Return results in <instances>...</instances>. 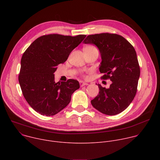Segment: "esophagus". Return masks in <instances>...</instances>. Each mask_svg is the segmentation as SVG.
<instances>
[{
    "instance_id": "34e87169",
    "label": "esophagus",
    "mask_w": 160,
    "mask_h": 160,
    "mask_svg": "<svg viewBox=\"0 0 160 160\" xmlns=\"http://www.w3.org/2000/svg\"><path fill=\"white\" fill-rule=\"evenodd\" d=\"M88 84L87 83H86V82H83V81H80V85L81 86V87H83V86H84V85H88Z\"/></svg>"
}]
</instances>
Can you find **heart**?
I'll use <instances>...</instances> for the list:
<instances>
[{
    "label": "heart",
    "mask_w": 160,
    "mask_h": 160,
    "mask_svg": "<svg viewBox=\"0 0 160 160\" xmlns=\"http://www.w3.org/2000/svg\"><path fill=\"white\" fill-rule=\"evenodd\" d=\"M87 48H92V47H87Z\"/></svg>",
    "instance_id": "b5f03b06"
}]
</instances>
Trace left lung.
Segmentation results:
<instances>
[{
    "mask_svg": "<svg viewBox=\"0 0 160 160\" xmlns=\"http://www.w3.org/2000/svg\"><path fill=\"white\" fill-rule=\"evenodd\" d=\"M83 43L98 48L101 58L99 71L104 73L102 78L112 82L108 88L97 84L100 91L91 104L105 115L120 113L137 92L140 68L135 49L122 36L108 33L88 35Z\"/></svg>",
    "mask_w": 160,
    "mask_h": 160,
    "instance_id": "8db88e82",
    "label": "left lung"
}]
</instances>
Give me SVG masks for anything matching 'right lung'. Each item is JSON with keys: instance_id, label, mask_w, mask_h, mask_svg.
I'll use <instances>...</instances> for the list:
<instances>
[{"instance_id": "1", "label": "right lung", "mask_w": 160, "mask_h": 160, "mask_svg": "<svg viewBox=\"0 0 160 160\" xmlns=\"http://www.w3.org/2000/svg\"><path fill=\"white\" fill-rule=\"evenodd\" d=\"M85 37L43 35L22 54L19 83L26 101L40 115H55L70 103L72 95L80 88L79 82L73 79L56 83L54 73Z\"/></svg>"}]
</instances>
